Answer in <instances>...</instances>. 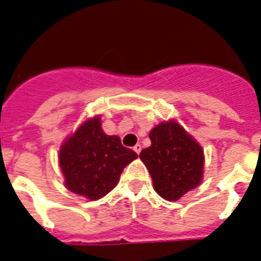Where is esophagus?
I'll list each match as a JSON object with an SVG mask.
<instances>
[{"label": "esophagus", "mask_w": 261, "mask_h": 261, "mask_svg": "<svg viewBox=\"0 0 261 261\" xmlns=\"http://www.w3.org/2000/svg\"><path fill=\"white\" fill-rule=\"evenodd\" d=\"M141 150H142V146L141 145H135L134 146V151L137 152L138 155H139V152H141Z\"/></svg>", "instance_id": "obj_1"}]
</instances>
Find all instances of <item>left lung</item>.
<instances>
[{"label": "left lung", "mask_w": 261, "mask_h": 261, "mask_svg": "<svg viewBox=\"0 0 261 261\" xmlns=\"http://www.w3.org/2000/svg\"><path fill=\"white\" fill-rule=\"evenodd\" d=\"M151 146L139 158L151 175L155 192L167 201L179 200L196 189L204 177V150L175 120H167L150 131Z\"/></svg>", "instance_id": "8db88e82"}]
</instances>
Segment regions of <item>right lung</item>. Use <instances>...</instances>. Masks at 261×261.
I'll list each match as a JSON object with an SVG mask.
<instances>
[{
    "mask_svg": "<svg viewBox=\"0 0 261 261\" xmlns=\"http://www.w3.org/2000/svg\"><path fill=\"white\" fill-rule=\"evenodd\" d=\"M135 158L137 152L122 146L119 137L106 135L100 116L83 122L59 151L67 189L91 201L111 192L124 167Z\"/></svg>",
    "mask_w": 261,
    "mask_h": 261,
    "instance_id": "add662e5",
    "label": "right lung"
}]
</instances>
